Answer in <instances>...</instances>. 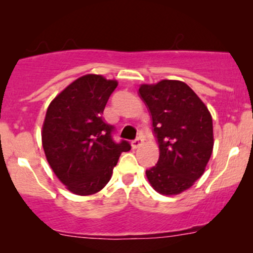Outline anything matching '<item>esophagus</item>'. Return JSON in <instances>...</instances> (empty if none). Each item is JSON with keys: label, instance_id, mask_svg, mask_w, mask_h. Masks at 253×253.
I'll use <instances>...</instances> for the list:
<instances>
[{"label": "esophagus", "instance_id": "esophagus-1", "mask_svg": "<svg viewBox=\"0 0 253 253\" xmlns=\"http://www.w3.org/2000/svg\"><path fill=\"white\" fill-rule=\"evenodd\" d=\"M143 141H144V139L141 138V136H139V138H136L132 141V147L133 149H138V147L143 144Z\"/></svg>", "mask_w": 253, "mask_h": 253}]
</instances>
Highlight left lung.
<instances>
[{
    "label": "left lung",
    "mask_w": 253,
    "mask_h": 253,
    "mask_svg": "<svg viewBox=\"0 0 253 253\" xmlns=\"http://www.w3.org/2000/svg\"><path fill=\"white\" fill-rule=\"evenodd\" d=\"M139 95L152 118L159 145V159L146 170L147 179L159 194L177 195L205 172L214 145L211 115L181 81L143 84Z\"/></svg>",
    "instance_id": "left-lung-1"
}]
</instances>
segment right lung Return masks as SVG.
Returning <instances> with one entry per match:
<instances>
[{"label":"right lung","instance_id":"obj_1","mask_svg":"<svg viewBox=\"0 0 253 253\" xmlns=\"http://www.w3.org/2000/svg\"><path fill=\"white\" fill-rule=\"evenodd\" d=\"M117 81L85 75L72 82L48 106L42 147L48 164L71 193L91 195L109 182L127 140L115 143L114 126L102 119Z\"/></svg>","mask_w":253,"mask_h":253}]
</instances>
